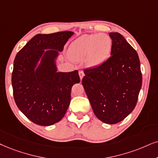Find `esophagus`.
Listing matches in <instances>:
<instances>
[{
    "label": "esophagus",
    "mask_w": 158,
    "mask_h": 158,
    "mask_svg": "<svg viewBox=\"0 0 158 158\" xmlns=\"http://www.w3.org/2000/svg\"><path fill=\"white\" fill-rule=\"evenodd\" d=\"M79 77H80V79H82L84 76H85V73H84L82 70H79Z\"/></svg>",
    "instance_id": "esophagus-1"
}]
</instances>
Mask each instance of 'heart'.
I'll return each mask as SVG.
<instances>
[{
	"mask_svg": "<svg viewBox=\"0 0 158 158\" xmlns=\"http://www.w3.org/2000/svg\"><path fill=\"white\" fill-rule=\"evenodd\" d=\"M112 48V40L105 33L86 34L71 44L69 55L71 59L81 60L86 57L91 67L101 65L106 60Z\"/></svg>",
	"mask_w": 158,
	"mask_h": 158,
	"instance_id": "1",
	"label": "heart"
}]
</instances>
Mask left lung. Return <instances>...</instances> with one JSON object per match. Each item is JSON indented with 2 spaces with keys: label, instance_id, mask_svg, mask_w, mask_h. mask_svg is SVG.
Here are the masks:
<instances>
[{
  "label": "left lung",
  "instance_id": "left-lung-1",
  "mask_svg": "<svg viewBox=\"0 0 158 158\" xmlns=\"http://www.w3.org/2000/svg\"><path fill=\"white\" fill-rule=\"evenodd\" d=\"M109 35L111 56L98 66L84 70L81 83L95 116L105 123L116 124L135 107L142 74L136 51L119 33Z\"/></svg>",
  "mask_w": 158,
  "mask_h": 158
}]
</instances>
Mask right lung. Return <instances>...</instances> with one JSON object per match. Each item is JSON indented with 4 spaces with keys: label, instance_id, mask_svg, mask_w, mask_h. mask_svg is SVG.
<instances>
[{
    "label": "right lung",
    "instance_id": "1",
    "mask_svg": "<svg viewBox=\"0 0 158 158\" xmlns=\"http://www.w3.org/2000/svg\"><path fill=\"white\" fill-rule=\"evenodd\" d=\"M73 34L61 31L37 34L18 52L14 61L11 84L19 109L33 123L52 125L64 117L71 101L72 86L79 83L78 71L57 72L55 58ZM51 50L44 52V49ZM41 65L34 71L40 57Z\"/></svg>",
    "mask_w": 158,
    "mask_h": 158
}]
</instances>
